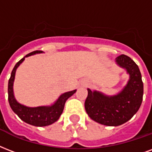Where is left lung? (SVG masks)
Wrapping results in <instances>:
<instances>
[{"mask_svg":"<svg viewBox=\"0 0 152 152\" xmlns=\"http://www.w3.org/2000/svg\"><path fill=\"white\" fill-rule=\"evenodd\" d=\"M115 62L130 76L127 85L115 96L88 88L84 103L89 117L106 126H119L128 121L138 112L143 100V84L137 64L124 54L115 58Z\"/></svg>","mask_w":152,"mask_h":152,"instance_id":"8db88e82","label":"left lung"}]
</instances>
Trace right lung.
Returning a JSON list of instances; mask_svg holds the SVG:
<instances>
[{
  "mask_svg": "<svg viewBox=\"0 0 152 152\" xmlns=\"http://www.w3.org/2000/svg\"><path fill=\"white\" fill-rule=\"evenodd\" d=\"M43 53L42 51H34L32 53H28L25 57H23L16 64L14 68L12 69L11 73V76L9 80L8 84V94H9V103L12 110L19 116V118L24 122L27 123L28 124L37 126V127H45L50 125L56 121L59 120L61 115L63 112L64 104L66 100L72 96L76 91V90L65 92L58 98V99L54 103V104L51 106H40V107H26L23 104H20L15 99L13 94V82H14L15 74L16 70L19 67L20 64L24 61L25 57L29 56L34 55L37 53Z\"/></svg>",
  "mask_w": 152,
  "mask_h": 152,
  "instance_id": "right-lung-1",
  "label": "right lung"
}]
</instances>
